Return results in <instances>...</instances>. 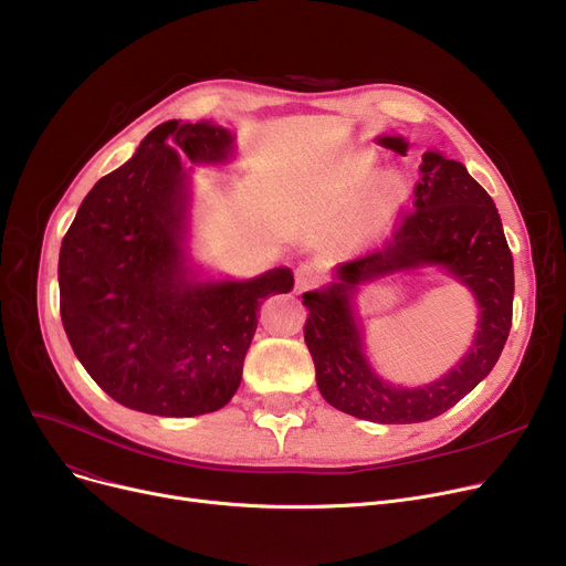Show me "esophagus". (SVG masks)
Segmentation results:
<instances>
[{
    "label": "esophagus",
    "mask_w": 566,
    "mask_h": 566,
    "mask_svg": "<svg viewBox=\"0 0 566 566\" xmlns=\"http://www.w3.org/2000/svg\"><path fill=\"white\" fill-rule=\"evenodd\" d=\"M321 275H323V271H321L318 263L305 261V263H301L298 268H295V286H298V289H310V286H314L321 280Z\"/></svg>",
    "instance_id": "1"
}]
</instances>
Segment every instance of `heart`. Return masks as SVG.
I'll return each instance as SVG.
<instances>
[{"label": "heart", "instance_id": "1", "mask_svg": "<svg viewBox=\"0 0 566 566\" xmlns=\"http://www.w3.org/2000/svg\"><path fill=\"white\" fill-rule=\"evenodd\" d=\"M374 169L360 160H346L325 169L314 181V197L328 216L353 213L348 218V238L365 243L388 231L406 203V188L399 178L385 176L369 188Z\"/></svg>", "mask_w": 566, "mask_h": 566}]
</instances>
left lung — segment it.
Segmentation results:
<instances>
[{
    "instance_id": "left-lung-1",
    "label": "left lung",
    "mask_w": 566,
    "mask_h": 566,
    "mask_svg": "<svg viewBox=\"0 0 566 566\" xmlns=\"http://www.w3.org/2000/svg\"><path fill=\"white\" fill-rule=\"evenodd\" d=\"M380 146L408 154L401 135H378ZM415 213L392 241L363 259L333 268V280L303 293L305 344L316 367L323 399L342 412L376 424H415L459 403L495 367L512 328L514 259L489 192L463 163L429 148L415 188ZM436 266L465 285L479 305L469 350L440 379L422 386L392 384L366 355L357 314L363 285L399 272Z\"/></svg>"
}]
</instances>
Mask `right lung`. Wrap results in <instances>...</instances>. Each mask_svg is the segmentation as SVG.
Listing matches in <instances>:
<instances>
[{
  "instance_id": "1",
  "label": "right lung",
  "mask_w": 566,
  "mask_h": 566,
  "mask_svg": "<svg viewBox=\"0 0 566 566\" xmlns=\"http://www.w3.org/2000/svg\"><path fill=\"white\" fill-rule=\"evenodd\" d=\"M235 160L216 122H165L88 190L59 250V310L77 360L122 406L195 418L231 401L265 298L291 268L235 280L195 259L192 168Z\"/></svg>"
}]
</instances>
